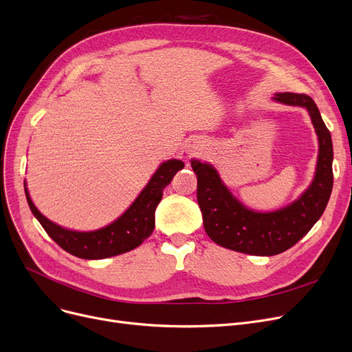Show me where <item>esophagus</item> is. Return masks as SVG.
<instances>
[{
  "instance_id": "1",
  "label": "esophagus",
  "mask_w": 352,
  "mask_h": 352,
  "mask_svg": "<svg viewBox=\"0 0 352 352\" xmlns=\"http://www.w3.org/2000/svg\"><path fill=\"white\" fill-rule=\"evenodd\" d=\"M200 144H197L195 141H192V142H190L188 144V148H187V154L188 155H197L198 152H200Z\"/></svg>"
}]
</instances>
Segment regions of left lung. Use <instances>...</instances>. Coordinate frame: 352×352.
Returning a JSON list of instances; mask_svg holds the SVG:
<instances>
[{
	"label": "left lung",
	"mask_w": 352,
	"mask_h": 352,
	"mask_svg": "<svg viewBox=\"0 0 352 352\" xmlns=\"http://www.w3.org/2000/svg\"><path fill=\"white\" fill-rule=\"evenodd\" d=\"M273 99L307 108L319 141L315 178L295 203L272 212L252 211L236 200L211 165L191 160L197 174V200L208 237L226 249L254 256L279 254L296 244L322 216L333 184L331 133L312 98L285 91Z\"/></svg>",
	"instance_id": "left-lung-1"
}]
</instances>
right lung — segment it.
<instances>
[{"label":"right lung","mask_w":352,"mask_h":352,"mask_svg":"<svg viewBox=\"0 0 352 352\" xmlns=\"http://www.w3.org/2000/svg\"><path fill=\"white\" fill-rule=\"evenodd\" d=\"M181 168H184V162L179 160H170L161 164L132 206L118 220L95 232H73L54 224L36 208L25 184L24 190L30 210L45 233L67 253L94 261L126 253L138 248L152 234L155 227V208L161 201L162 191Z\"/></svg>","instance_id":"add662e5"}]
</instances>
